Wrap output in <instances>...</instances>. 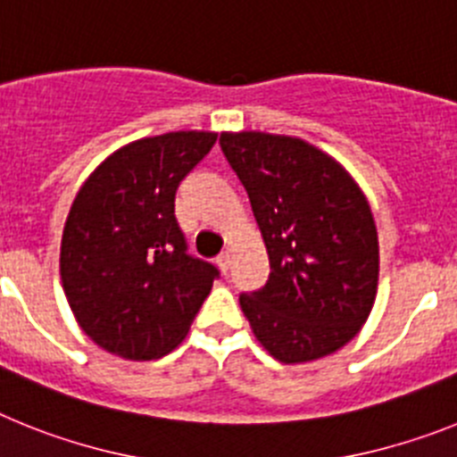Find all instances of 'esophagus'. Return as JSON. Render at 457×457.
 <instances>
[{"mask_svg":"<svg viewBox=\"0 0 457 457\" xmlns=\"http://www.w3.org/2000/svg\"><path fill=\"white\" fill-rule=\"evenodd\" d=\"M216 264H218V269H220V271L228 273V269H229V251L220 253V255L216 257Z\"/></svg>","mask_w":457,"mask_h":457,"instance_id":"34e87169","label":"esophagus"}]
</instances>
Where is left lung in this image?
<instances>
[{"label": "left lung", "instance_id": "1", "mask_svg": "<svg viewBox=\"0 0 457 457\" xmlns=\"http://www.w3.org/2000/svg\"><path fill=\"white\" fill-rule=\"evenodd\" d=\"M269 253L267 285L239 303L273 359L305 363L354 338L377 296L379 244L363 190L322 149L260 130L220 135Z\"/></svg>", "mask_w": 457, "mask_h": 457}]
</instances>
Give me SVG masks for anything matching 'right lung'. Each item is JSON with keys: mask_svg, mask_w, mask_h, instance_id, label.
Listing matches in <instances>:
<instances>
[{"mask_svg": "<svg viewBox=\"0 0 457 457\" xmlns=\"http://www.w3.org/2000/svg\"><path fill=\"white\" fill-rule=\"evenodd\" d=\"M216 133L177 130L121 146L89 174L62 234L71 311L98 347L161 359L186 338L218 269L186 253L174 195Z\"/></svg>", "mask_w": 457, "mask_h": 457, "instance_id": "1", "label": "right lung"}]
</instances>
